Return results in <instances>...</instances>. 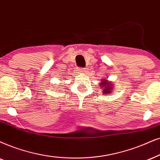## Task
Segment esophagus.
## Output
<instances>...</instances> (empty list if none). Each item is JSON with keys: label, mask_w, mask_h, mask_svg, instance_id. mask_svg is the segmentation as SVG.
I'll return each instance as SVG.
<instances>
[{"label": "esophagus", "mask_w": 160, "mask_h": 160, "mask_svg": "<svg viewBox=\"0 0 160 160\" xmlns=\"http://www.w3.org/2000/svg\"><path fill=\"white\" fill-rule=\"evenodd\" d=\"M78 72H80V73H83V72H86V69H85V68H78Z\"/></svg>", "instance_id": "34e87169"}]
</instances>
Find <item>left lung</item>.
Returning <instances> with one entry per match:
<instances>
[{
  "instance_id": "1",
  "label": "left lung",
  "mask_w": 160,
  "mask_h": 160,
  "mask_svg": "<svg viewBox=\"0 0 160 160\" xmlns=\"http://www.w3.org/2000/svg\"><path fill=\"white\" fill-rule=\"evenodd\" d=\"M103 80H106V78H104ZM100 85H102L103 88L105 87V88L103 89V93L104 94H108L109 93H111L113 92V90L112 89V87L110 86V82H106V80H101V84Z\"/></svg>"
}]
</instances>
